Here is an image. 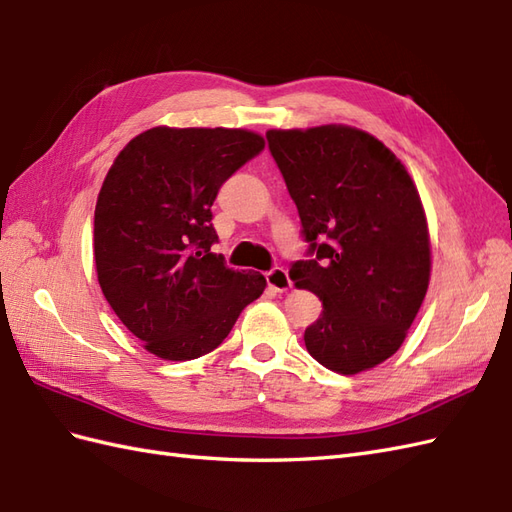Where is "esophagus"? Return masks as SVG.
<instances>
[{
	"label": "esophagus",
	"mask_w": 512,
	"mask_h": 512,
	"mask_svg": "<svg viewBox=\"0 0 512 512\" xmlns=\"http://www.w3.org/2000/svg\"><path fill=\"white\" fill-rule=\"evenodd\" d=\"M267 284H269V288L275 290V292H286V290L292 288L288 271L282 269V267H275V269H271V271L267 273Z\"/></svg>",
	"instance_id": "1"
}]
</instances>
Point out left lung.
Returning <instances> with one entry per match:
<instances>
[{"instance_id":"1","label":"left lung","mask_w":512,"mask_h":512,"mask_svg":"<svg viewBox=\"0 0 512 512\" xmlns=\"http://www.w3.org/2000/svg\"><path fill=\"white\" fill-rule=\"evenodd\" d=\"M267 141L314 254L290 269L322 301L305 348L337 374H361L401 348L427 294L421 196L395 153L359 128L269 130Z\"/></svg>"}]
</instances>
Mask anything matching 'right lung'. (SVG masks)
<instances>
[{
    "label": "right lung",
    "mask_w": 512,
    "mask_h": 512,
    "mask_svg": "<svg viewBox=\"0 0 512 512\" xmlns=\"http://www.w3.org/2000/svg\"><path fill=\"white\" fill-rule=\"evenodd\" d=\"M262 149L252 130L158 126L108 168L94 218L98 282L117 318L164 361L218 348L265 292V275L232 271L211 252L213 200Z\"/></svg>",
    "instance_id": "1"
}]
</instances>
